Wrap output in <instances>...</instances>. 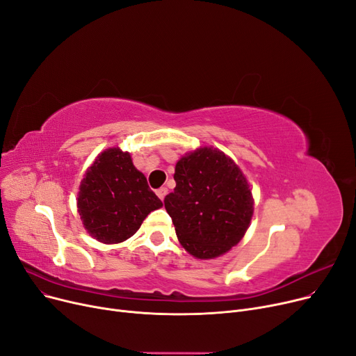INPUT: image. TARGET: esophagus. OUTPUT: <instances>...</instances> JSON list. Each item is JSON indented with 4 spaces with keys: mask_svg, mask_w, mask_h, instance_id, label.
<instances>
[{
    "mask_svg": "<svg viewBox=\"0 0 356 356\" xmlns=\"http://www.w3.org/2000/svg\"><path fill=\"white\" fill-rule=\"evenodd\" d=\"M156 193H157V196L163 200V199H164V196L167 195V188H160V189H157V192H156Z\"/></svg>",
    "mask_w": 356,
    "mask_h": 356,
    "instance_id": "esophagus-1",
    "label": "esophagus"
}]
</instances>
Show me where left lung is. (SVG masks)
Segmentation results:
<instances>
[{"instance_id": "obj_1", "label": "left lung", "mask_w": 356, "mask_h": 356, "mask_svg": "<svg viewBox=\"0 0 356 356\" xmlns=\"http://www.w3.org/2000/svg\"><path fill=\"white\" fill-rule=\"evenodd\" d=\"M175 181L164 208L183 248L208 259L236 245L254 212L252 193L239 167L219 149L203 147L177 161Z\"/></svg>"}]
</instances>
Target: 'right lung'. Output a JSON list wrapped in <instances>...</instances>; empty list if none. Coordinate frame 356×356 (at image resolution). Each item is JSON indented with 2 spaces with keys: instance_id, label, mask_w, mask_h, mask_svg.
Returning a JSON list of instances; mask_svg holds the SVG:
<instances>
[{
  "instance_id": "right-lung-1",
  "label": "right lung",
  "mask_w": 356,
  "mask_h": 356,
  "mask_svg": "<svg viewBox=\"0 0 356 356\" xmlns=\"http://www.w3.org/2000/svg\"><path fill=\"white\" fill-rule=\"evenodd\" d=\"M163 207L128 153L108 148L81 183L78 209L88 232L104 244L133 236L145 216Z\"/></svg>"
}]
</instances>
